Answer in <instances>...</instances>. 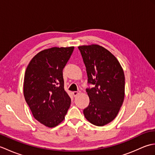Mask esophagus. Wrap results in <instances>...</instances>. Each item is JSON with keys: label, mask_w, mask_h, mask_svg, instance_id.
I'll list each match as a JSON object with an SVG mask.
<instances>
[{"label": "esophagus", "mask_w": 155, "mask_h": 155, "mask_svg": "<svg viewBox=\"0 0 155 155\" xmlns=\"http://www.w3.org/2000/svg\"><path fill=\"white\" fill-rule=\"evenodd\" d=\"M81 93V91H74L72 92V94H73V96L75 97H77L78 94H79Z\"/></svg>", "instance_id": "obj_1"}]
</instances>
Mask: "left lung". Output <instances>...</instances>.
<instances>
[{"label":"left lung","mask_w":155,"mask_h":155,"mask_svg":"<svg viewBox=\"0 0 155 155\" xmlns=\"http://www.w3.org/2000/svg\"><path fill=\"white\" fill-rule=\"evenodd\" d=\"M86 67L88 83L94 85L86 90L90 99L83 113L86 119L98 127L113 121L124 98V74L117 58L98 45L79 46Z\"/></svg>","instance_id":"obj_1"}]
</instances>
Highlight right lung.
Returning a JSON list of instances; mask_svg holds the SVG:
<instances>
[{
    "label": "right lung",
    "instance_id": "obj_1",
    "mask_svg": "<svg viewBox=\"0 0 155 155\" xmlns=\"http://www.w3.org/2000/svg\"><path fill=\"white\" fill-rule=\"evenodd\" d=\"M74 47H52L39 52L26 69L23 93L36 120L52 128L64 119L71 100L64 88L62 70Z\"/></svg>",
    "mask_w": 155,
    "mask_h": 155
}]
</instances>
